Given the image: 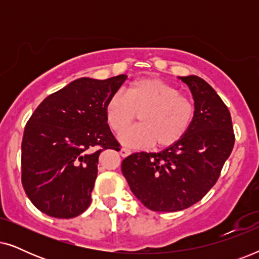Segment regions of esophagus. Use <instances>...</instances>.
<instances>
[{
  "label": "esophagus",
  "instance_id": "esophagus-1",
  "mask_svg": "<svg viewBox=\"0 0 259 259\" xmlns=\"http://www.w3.org/2000/svg\"><path fill=\"white\" fill-rule=\"evenodd\" d=\"M131 153H132V152H131V150H128V148H126V147H122L121 150H120V154H121V157H123V158L128 157Z\"/></svg>",
  "mask_w": 259,
  "mask_h": 259
}]
</instances>
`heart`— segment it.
<instances>
[{"label":"heart","instance_id":"obj_1","mask_svg":"<svg viewBox=\"0 0 259 259\" xmlns=\"http://www.w3.org/2000/svg\"><path fill=\"white\" fill-rule=\"evenodd\" d=\"M139 113V125L120 134L128 146L168 147L182 140L192 126L196 107L178 88L153 79L132 81L126 95L116 92L106 104V118L115 132L126 130Z\"/></svg>","mask_w":259,"mask_h":259}]
</instances>
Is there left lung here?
<instances>
[{"label": "left lung", "mask_w": 259, "mask_h": 259, "mask_svg": "<svg viewBox=\"0 0 259 259\" xmlns=\"http://www.w3.org/2000/svg\"><path fill=\"white\" fill-rule=\"evenodd\" d=\"M179 79L189 86L196 107L189 132L158 153H133L121 164L134 196L157 212L198 203L218 180L235 145L231 115L213 88L197 75Z\"/></svg>", "instance_id": "1"}]
</instances>
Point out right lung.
Wrapping results in <instances>:
<instances>
[{
  "label": "right lung",
  "mask_w": 259,
  "mask_h": 259,
  "mask_svg": "<svg viewBox=\"0 0 259 259\" xmlns=\"http://www.w3.org/2000/svg\"><path fill=\"white\" fill-rule=\"evenodd\" d=\"M127 75L81 77L45 99L24 127L22 185L38 210L74 218L91 204L99 155L120 150L109 130L106 104Z\"/></svg>",
  "instance_id": "obj_1"
}]
</instances>
